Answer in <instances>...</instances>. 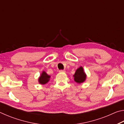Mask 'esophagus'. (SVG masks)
Wrapping results in <instances>:
<instances>
[{
  "instance_id": "esophagus-1",
  "label": "esophagus",
  "mask_w": 124,
  "mask_h": 124,
  "mask_svg": "<svg viewBox=\"0 0 124 124\" xmlns=\"http://www.w3.org/2000/svg\"><path fill=\"white\" fill-rule=\"evenodd\" d=\"M59 72L60 73H64L66 71H65V70H60Z\"/></svg>"
}]
</instances>
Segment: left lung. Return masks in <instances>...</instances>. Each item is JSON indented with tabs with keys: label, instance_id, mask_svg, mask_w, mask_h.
Returning <instances> with one entry per match:
<instances>
[{
	"label": "left lung",
	"instance_id": "obj_1",
	"mask_svg": "<svg viewBox=\"0 0 124 124\" xmlns=\"http://www.w3.org/2000/svg\"><path fill=\"white\" fill-rule=\"evenodd\" d=\"M73 77L74 78V81L78 84L83 83L86 78V75L82 67H80L78 69H77Z\"/></svg>",
	"mask_w": 124,
	"mask_h": 124
}]
</instances>
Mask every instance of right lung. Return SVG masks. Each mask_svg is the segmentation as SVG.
<instances>
[{
	"label": "right lung",
	"instance_id": "add662e5",
	"mask_svg": "<svg viewBox=\"0 0 124 124\" xmlns=\"http://www.w3.org/2000/svg\"><path fill=\"white\" fill-rule=\"evenodd\" d=\"M50 75H48L46 73L44 72V71H43L41 74L39 78V83L40 84L44 85L50 80Z\"/></svg>",
	"mask_w": 124,
	"mask_h": 124
}]
</instances>
